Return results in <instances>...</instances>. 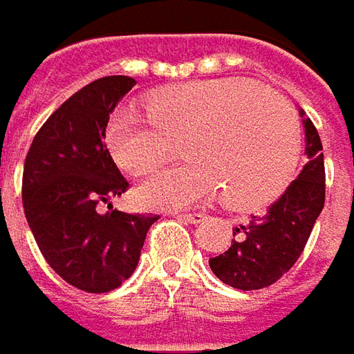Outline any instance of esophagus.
I'll return each instance as SVG.
<instances>
[{
    "label": "esophagus",
    "mask_w": 354,
    "mask_h": 354,
    "mask_svg": "<svg viewBox=\"0 0 354 354\" xmlns=\"http://www.w3.org/2000/svg\"><path fill=\"white\" fill-rule=\"evenodd\" d=\"M175 218L191 223V225H198V223L205 221V214H201V212H179V214H175Z\"/></svg>",
    "instance_id": "34e87169"
}]
</instances>
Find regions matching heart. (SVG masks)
<instances>
[{
	"mask_svg": "<svg viewBox=\"0 0 354 354\" xmlns=\"http://www.w3.org/2000/svg\"><path fill=\"white\" fill-rule=\"evenodd\" d=\"M106 147L120 169L145 175L181 142L187 163L153 173L136 197L149 209H179L221 189L232 211H258L283 195L301 157L293 108L258 82L211 78L149 94L145 114L110 118Z\"/></svg>",
	"mask_w": 354,
	"mask_h": 354,
	"instance_id": "obj_1",
	"label": "heart"
}]
</instances>
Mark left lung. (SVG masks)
Masks as SVG:
<instances>
[{
    "instance_id": "obj_1",
    "label": "left lung",
    "mask_w": 354,
    "mask_h": 354,
    "mask_svg": "<svg viewBox=\"0 0 354 354\" xmlns=\"http://www.w3.org/2000/svg\"><path fill=\"white\" fill-rule=\"evenodd\" d=\"M306 128V156L297 179L268 209L252 216L250 225L232 230L230 248L209 260L214 276L236 290H262L292 270L306 248L309 234L325 205L323 145L313 122L301 110Z\"/></svg>"
}]
</instances>
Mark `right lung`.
<instances>
[{"label":"right lung","instance_id":"right-lung-1","mask_svg":"<svg viewBox=\"0 0 354 354\" xmlns=\"http://www.w3.org/2000/svg\"><path fill=\"white\" fill-rule=\"evenodd\" d=\"M133 84L129 76H104L78 90L48 116L25 157L21 195L37 246L47 264L82 292L122 286L159 218L112 207L129 183L104 136L112 110Z\"/></svg>","mask_w":354,"mask_h":354}]
</instances>
